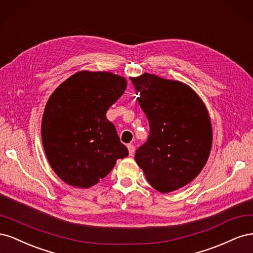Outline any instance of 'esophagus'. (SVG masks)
<instances>
[{
  "label": "esophagus",
  "instance_id": "1",
  "mask_svg": "<svg viewBox=\"0 0 253 253\" xmlns=\"http://www.w3.org/2000/svg\"><path fill=\"white\" fill-rule=\"evenodd\" d=\"M127 149H128L129 155L133 156L134 153H135V147H134V144H127Z\"/></svg>",
  "mask_w": 253,
  "mask_h": 253
}]
</instances>
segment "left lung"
Masks as SVG:
<instances>
[{
  "mask_svg": "<svg viewBox=\"0 0 253 253\" xmlns=\"http://www.w3.org/2000/svg\"><path fill=\"white\" fill-rule=\"evenodd\" d=\"M132 83L150 125L148 140L135 153L136 163L159 192L186 186L200 174L210 154L212 128L205 104L179 81L145 73Z\"/></svg>",
  "mask_w": 253,
  "mask_h": 253,
  "instance_id": "obj_1",
  "label": "left lung"
}]
</instances>
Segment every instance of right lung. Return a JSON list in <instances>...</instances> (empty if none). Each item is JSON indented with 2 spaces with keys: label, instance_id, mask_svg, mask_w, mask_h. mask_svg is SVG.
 <instances>
[{
  "label": "right lung",
  "instance_id": "right-lung-1",
  "mask_svg": "<svg viewBox=\"0 0 253 253\" xmlns=\"http://www.w3.org/2000/svg\"><path fill=\"white\" fill-rule=\"evenodd\" d=\"M126 88L108 72H79L53 91L45 106L41 133L52 170L64 182L89 188L104 178L128 151L105 114Z\"/></svg>",
  "mask_w": 253,
  "mask_h": 253
}]
</instances>
